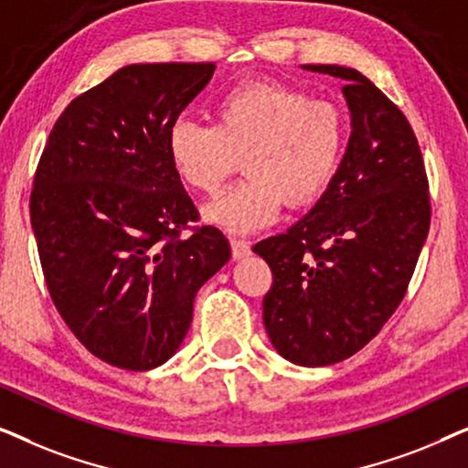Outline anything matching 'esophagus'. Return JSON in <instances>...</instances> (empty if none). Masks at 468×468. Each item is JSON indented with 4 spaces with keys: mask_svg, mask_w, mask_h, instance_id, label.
Wrapping results in <instances>:
<instances>
[{
    "mask_svg": "<svg viewBox=\"0 0 468 468\" xmlns=\"http://www.w3.org/2000/svg\"><path fill=\"white\" fill-rule=\"evenodd\" d=\"M229 247H232L234 260H242V258H247V255H251V245H249L247 240L232 239L229 240Z\"/></svg>",
    "mask_w": 468,
    "mask_h": 468,
    "instance_id": "esophagus-1",
    "label": "esophagus"
}]
</instances>
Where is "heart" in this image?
Here are the masks:
<instances>
[{"label": "heart", "mask_w": 468, "mask_h": 468, "mask_svg": "<svg viewBox=\"0 0 468 468\" xmlns=\"http://www.w3.org/2000/svg\"><path fill=\"white\" fill-rule=\"evenodd\" d=\"M217 123L172 121L165 149L176 176L197 194H215L239 168L247 178L204 208V219L232 234L271 226L283 202L309 207L341 168L347 119L335 101L274 82H251L223 95Z\"/></svg>", "instance_id": "heart-1"}]
</instances>
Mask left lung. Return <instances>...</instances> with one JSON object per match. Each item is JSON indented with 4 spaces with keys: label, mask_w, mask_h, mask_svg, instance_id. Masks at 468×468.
<instances>
[{
    "label": "left lung",
    "mask_w": 468,
    "mask_h": 468,
    "mask_svg": "<svg viewBox=\"0 0 468 468\" xmlns=\"http://www.w3.org/2000/svg\"><path fill=\"white\" fill-rule=\"evenodd\" d=\"M303 68L347 82L349 144L315 207L253 251L272 271L264 325L274 349L300 367H328L360 351L399 309L431 228V197L400 108L354 68Z\"/></svg>",
    "instance_id": "obj_1"
}]
</instances>
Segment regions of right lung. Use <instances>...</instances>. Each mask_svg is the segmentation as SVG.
<instances>
[{"instance_id": "obj_1", "label": "right lung", "mask_w": 468, "mask_h": 468, "mask_svg": "<svg viewBox=\"0 0 468 468\" xmlns=\"http://www.w3.org/2000/svg\"><path fill=\"white\" fill-rule=\"evenodd\" d=\"M215 63H132L68 104L29 197L50 298L74 336L112 367L176 354L200 287L229 260L172 168L165 138Z\"/></svg>"}]
</instances>
